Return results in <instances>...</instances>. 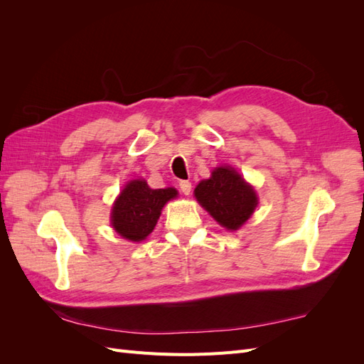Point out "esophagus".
<instances>
[{
    "label": "esophagus",
    "instance_id": "esophagus-1",
    "mask_svg": "<svg viewBox=\"0 0 364 364\" xmlns=\"http://www.w3.org/2000/svg\"><path fill=\"white\" fill-rule=\"evenodd\" d=\"M179 186H181V191H182L185 196H188V194L191 193V182H188V181H181V182H179Z\"/></svg>",
    "mask_w": 364,
    "mask_h": 364
}]
</instances>
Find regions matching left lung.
Returning a JSON list of instances; mask_svg holds the SVG:
<instances>
[{
    "instance_id": "left-lung-1",
    "label": "left lung",
    "mask_w": 364,
    "mask_h": 364,
    "mask_svg": "<svg viewBox=\"0 0 364 364\" xmlns=\"http://www.w3.org/2000/svg\"><path fill=\"white\" fill-rule=\"evenodd\" d=\"M194 196L215 222L228 230L243 226L258 205L253 186L229 165L217 167L211 178L200 181Z\"/></svg>"
}]
</instances>
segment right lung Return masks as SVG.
Returning <instances> with one entry per match:
<instances>
[{"label":"right lung","mask_w":364,"mask_h":364,"mask_svg":"<svg viewBox=\"0 0 364 364\" xmlns=\"http://www.w3.org/2000/svg\"><path fill=\"white\" fill-rule=\"evenodd\" d=\"M178 197V190H153L144 179H134L126 183L115 199L111 225L115 232L129 241H142L155 229L164 205Z\"/></svg>","instance_id":"add662e5"}]
</instances>
